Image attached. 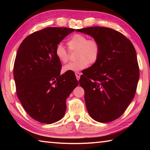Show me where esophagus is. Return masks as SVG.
<instances>
[{"mask_svg": "<svg viewBox=\"0 0 150 150\" xmlns=\"http://www.w3.org/2000/svg\"><path fill=\"white\" fill-rule=\"evenodd\" d=\"M81 75V73H79V72H76V73H75V76H76V77H77V79L78 81L79 80Z\"/></svg>", "mask_w": 150, "mask_h": 150, "instance_id": "obj_1", "label": "esophagus"}]
</instances>
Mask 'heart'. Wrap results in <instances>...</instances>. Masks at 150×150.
I'll use <instances>...</instances> for the list:
<instances>
[{"mask_svg": "<svg viewBox=\"0 0 150 150\" xmlns=\"http://www.w3.org/2000/svg\"><path fill=\"white\" fill-rule=\"evenodd\" d=\"M67 45L71 50H76V59L63 66V72H78L87 68L88 64L97 61L100 54V45L96 40H88L85 35L76 34L68 40ZM55 55L62 63L68 61V53L62 44H58L55 50Z\"/></svg>", "mask_w": 150, "mask_h": 150, "instance_id": "obj_1", "label": "heart"}]
</instances>
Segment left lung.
Returning a JSON list of instances; mask_svg holds the SVG:
<instances>
[{
    "instance_id": "obj_1",
    "label": "left lung",
    "mask_w": 150,
    "mask_h": 150,
    "mask_svg": "<svg viewBox=\"0 0 150 150\" xmlns=\"http://www.w3.org/2000/svg\"><path fill=\"white\" fill-rule=\"evenodd\" d=\"M76 31L89 35L100 45L98 59L79 79L91 117L98 122L113 121L133 100L139 71L133 44L116 30L93 26Z\"/></svg>"
}]
</instances>
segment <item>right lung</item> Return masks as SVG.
Here are the masks:
<instances>
[{"instance_id":"right-lung-1","label":"right lung","mask_w":150,"mask_h":150,"mask_svg":"<svg viewBox=\"0 0 150 150\" xmlns=\"http://www.w3.org/2000/svg\"><path fill=\"white\" fill-rule=\"evenodd\" d=\"M75 29L50 27L25 38L18 50L14 65L17 96L34 120L52 124L65 113L66 99L79 82L71 71L60 75L62 63L57 45Z\"/></svg>"}]
</instances>
